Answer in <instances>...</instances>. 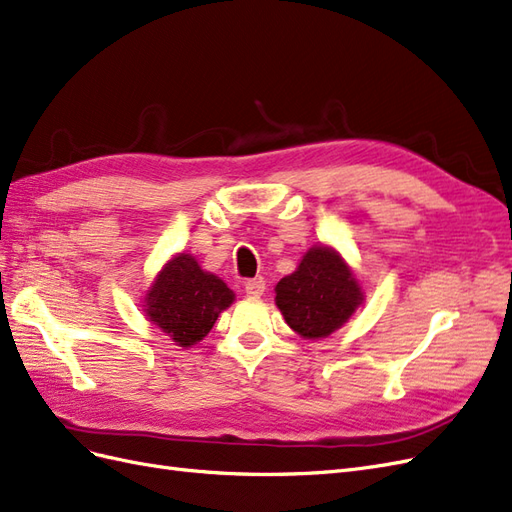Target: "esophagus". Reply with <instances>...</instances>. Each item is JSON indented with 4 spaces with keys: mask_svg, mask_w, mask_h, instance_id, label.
<instances>
[{
    "mask_svg": "<svg viewBox=\"0 0 512 512\" xmlns=\"http://www.w3.org/2000/svg\"><path fill=\"white\" fill-rule=\"evenodd\" d=\"M243 288H245L247 297H260V294L265 292V282H262V280H247L243 284Z\"/></svg>",
    "mask_w": 512,
    "mask_h": 512,
    "instance_id": "esophagus-1",
    "label": "esophagus"
}]
</instances>
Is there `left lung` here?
I'll return each mask as SVG.
<instances>
[{
	"instance_id": "obj_1",
	"label": "left lung",
	"mask_w": 512,
	"mask_h": 512,
	"mask_svg": "<svg viewBox=\"0 0 512 512\" xmlns=\"http://www.w3.org/2000/svg\"><path fill=\"white\" fill-rule=\"evenodd\" d=\"M363 292L331 247H312L299 269L275 286V303L288 327L307 339L327 337L354 314Z\"/></svg>"
}]
</instances>
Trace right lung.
<instances>
[{"instance_id":"obj_1","label":"right lung","mask_w":512,"mask_h":512,"mask_svg":"<svg viewBox=\"0 0 512 512\" xmlns=\"http://www.w3.org/2000/svg\"><path fill=\"white\" fill-rule=\"evenodd\" d=\"M235 294L198 267L190 254H179L158 273L145 299V314L183 348L200 342Z\"/></svg>"}]
</instances>
